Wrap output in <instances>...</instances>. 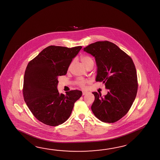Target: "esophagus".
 I'll list each match as a JSON object with an SVG mask.
<instances>
[{"instance_id":"esophagus-1","label":"esophagus","mask_w":160,"mask_h":160,"mask_svg":"<svg viewBox=\"0 0 160 160\" xmlns=\"http://www.w3.org/2000/svg\"><path fill=\"white\" fill-rule=\"evenodd\" d=\"M88 93V92H85V91H83L82 92V95L83 96H84V95H85V94H86Z\"/></svg>"}]
</instances>
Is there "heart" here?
<instances>
[{"label":"heart","instance_id":"1","mask_svg":"<svg viewBox=\"0 0 160 160\" xmlns=\"http://www.w3.org/2000/svg\"><path fill=\"white\" fill-rule=\"evenodd\" d=\"M81 62L83 64V66H85L86 67L88 65H89L90 64L93 63L94 64V61H93V59L92 58H90V56H87V55H82L81 57ZM71 64H70V67H71ZM88 83V81H86L84 79H82V78H79L77 81V83L79 86H80L81 88H84L85 86L86 83Z\"/></svg>","mask_w":160,"mask_h":160}]
</instances>
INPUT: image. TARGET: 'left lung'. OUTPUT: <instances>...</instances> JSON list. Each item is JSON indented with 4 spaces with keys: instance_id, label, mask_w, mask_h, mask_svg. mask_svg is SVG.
I'll use <instances>...</instances> for the list:
<instances>
[{
    "instance_id": "obj_1",
    "label": "left lung",
    "mask_w": 160,
    "mask_h": 160,
    "mask_svg": "<svg viewBox=\"0 0 160 160\" xmlns=\"http://www.w3.org/2000/svg\"><path fill=\"white\" fill-rule=\"evenodd\" d=\"M95 58L97 82L108 89L104 97L93 92L95 100L91 108L102 122H116L130 110L137 93V71L131 58L116 45L108 41H97L83 49Z\"/></svg>"
}]
</instances>
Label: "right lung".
<instances>
[{"mask_svg": "<svg viewBox=\"0 0 160 160\" xmlns=\"http://www.w3.org/2000/svg\"><path fill=\"white\" fill-rule=\"evenodd\" d=\"M81 46L67 48L51 45L44 49L26 67L23 96L34 116L50 126H59L71 115L75 102L82 96L78 90L58 92L59 76L67 74L72 60Z\"/></svg>", "mask_w": 160, "mask_h": 160, "instance_id": "obj_1", "label": "right lung"}]
</instances>
